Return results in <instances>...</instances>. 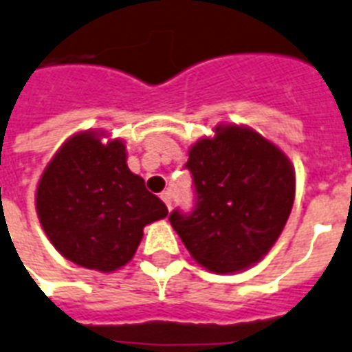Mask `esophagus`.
I'll list each match as a JSON object with an SVG mask.
<instances>
[{
	"instance_id": "1",
	"label": "esophagus",
	"mask_w": 352,
	"mask_h": 352,
	"mask_svg": "<svg viewBox=\"0 0 352 352\" xmlns=\"http://www.w3.org/2000/svg\"><path fill=\"white\" fill-rule=\"evenodd\" d=\"M160 197H162V201L167 205V208L170 210V207H173V194H170V190H165V192L160 194Z\"/></svg>"
}]
</instances>
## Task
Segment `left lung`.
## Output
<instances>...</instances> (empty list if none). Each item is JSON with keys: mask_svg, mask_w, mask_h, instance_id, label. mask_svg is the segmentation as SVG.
Wrapping results in <instances>:
<instances>
[{"mask_svg": "<svg viewBox=\"0 0 352 352\" xmlns=\"http://www.w3.org/2000/svg\"><path fill=\"white\" fill-rule=\"evenodd\" d=\"M188 149L196 208L169 221L192 259L214 274L259 263L283 234L295 199V169L248 126L219 124Z\"/></svg>", "mask_w": 352, "mask_h": 352, "instance_id": "left-lung-1", "label": "left lung"}]
</instances>
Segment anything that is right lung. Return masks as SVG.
<instances>
[{
	"mask_svg": "<svg viewBox=\"0 0 352 352\" xmlns=\"http://www.w3.org/2000/svg\"><path fill=\"white\" fill-rule=\"evenodd\" d=\"M104 138L88 129L60 145L37 183L36 210L63 257L111 274L133 259L144 226L164 219L167 207L129 170L126 144Z\"/></svg>",
	"mask_w": 352,
	"mask_h": 352,
	"instance_id": "add662e5",
	"label": "right lung"
}]
</instances>
